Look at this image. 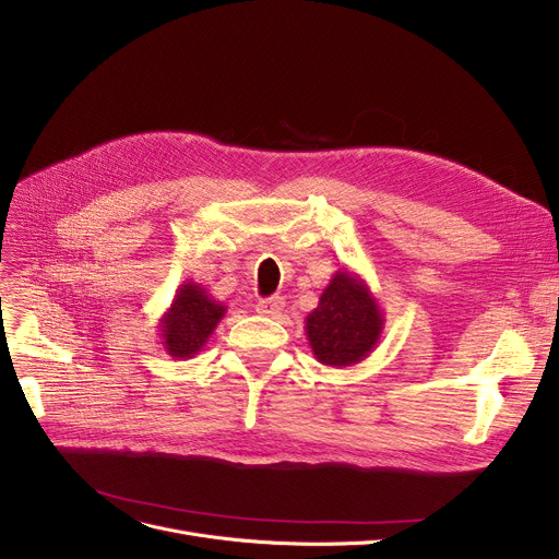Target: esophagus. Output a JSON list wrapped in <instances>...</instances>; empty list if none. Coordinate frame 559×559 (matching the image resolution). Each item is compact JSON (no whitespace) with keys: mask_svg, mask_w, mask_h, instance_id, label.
Here are the masks:
<instances>
[{"mask_svg":"<svg viewBox=\"0 0 559 559\" xmlns=\"http://www.w3.org/2000/svg\"><path fill=\"white\" fill-rule=\"evenodd\" d=\"M283 308H285V299H283V297L262 299V301H258V306H255V310H258L260 314H266V318H278V314L283 312Z\"/></svg>","mask_w":559,"mask_h":559,"instance_id":"esophagus-1","label":"esophagus"}]
</instances>
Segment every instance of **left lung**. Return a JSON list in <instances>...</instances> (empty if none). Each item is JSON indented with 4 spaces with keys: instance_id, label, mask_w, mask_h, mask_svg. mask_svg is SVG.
<instances>
[{
    "instance_id": "obj_1",
    "label": "left lung",
    "mask_w": 559,
    "mask_h": 559,
    "mask_svg": "<svg viewBox=\"0 0 559 559\" xmlns=\"http://www.w3.org/2000/svg\"><path fill=\"white\" fill-rule=\"evenodd\" d=\"M383 324V310L368 283L349 270H337L306 318V335L322 366L349 368L374 352Z\"/></svg>"
}]
</instances>
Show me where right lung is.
I'll return each instance as SVG.
<instances>
[{"label": "right lung", "mask_w": 559, "mask_h": 559, "mask_svg": "<svg viewBox=\"0 0 559 559\" xmlns=\"http://www.w3.org/2000/svg\"><path fill=\"white\" fill-rule=\"evenodd\" d=\"M224 314L226 306L212 299L201 283L185 281L176 289L171 306L166 308L159 320L164 352L178 360L193 358L207 345L210 335L219 326Z\"/></svg>", "instance_id": "1"}]
</instances>
